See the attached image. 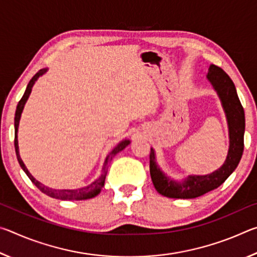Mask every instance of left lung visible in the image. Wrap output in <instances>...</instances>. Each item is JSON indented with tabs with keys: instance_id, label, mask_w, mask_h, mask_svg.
<instances>
[{
	"instance_id": "8db88e82",
	"label": "left lung",
	"mask_w": 257,
	"mask_h": 257,
	"mask_svg": "<svg viewBox=\"0 0 257 257\" xmlns=\"http://www.w3.org/2000/svg\"><path fill=\"white\" fill-rule=\"evenodd\" d=\"M208 80L219 94L227 114L230 135V146L227 160L219 170L206 176H190L182 184L165 177L155 162L154 151L150 153V172L155 189L169 198H196L216 189L227 180L237 168L243 152V133H245V113L239 101L232 80L222 69L211 64L207 73Z\"/></svg>"
}]
</instances>
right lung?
Returning <instances> with one entry per match:
<instances>
[{
    "instance_id": "add662e5",
    "label": "right lung",
    "mask_w": 257,
    "mask_h": 257,
    "mask_svg": "<svg viewBox=\"0 0 257 257\" xmlns=\"http://www.w3.org/2000/svg\"><path fill=\"white\" fill-rule=\"evenodd\" d=\"M46 71V69H42V70L38 71L36 75H35L30 81L28 82L27 85V88L25 90V94L24 96L21 97V99L18 103V105H17V110H16V116H15V149H16V154H17V159H18V162L20 164V167L23 168V170L26 172V175L28 176V178L30 180H32L33 184L37 187L38 189H40L42 193L46 194L47 196L50 197H53L56 199H62V201H82V199H89V198H93L95 196H97L99 194V191L104 187V181H105V177H106V173H107V161L108 160H112L113 156H114L116 153H119L120 151H122L125 146L129 145V141H123L121 142L120 144L116 145V147L114 150L111 152V154L108 155V158L105 161V165H104L103 168V172L101 177L98 178V179L95 180L94 182H92L89 186L87 187H82V188L79 189H62V190H56V189H52L49 188V187H46L44 185H42L41 182H38L35 178L30 175L29 171L27 170V168L25 167V164L23 162V160H21L20 155H19V147H18V139H17V132H18V125H19V120H20V115H21V112H23V108L26 101H27V98L29 96L30 92H32V87L34 85V82L37 80V78L42 76L43 73Z\"/></svg>"
}]
</instances>
